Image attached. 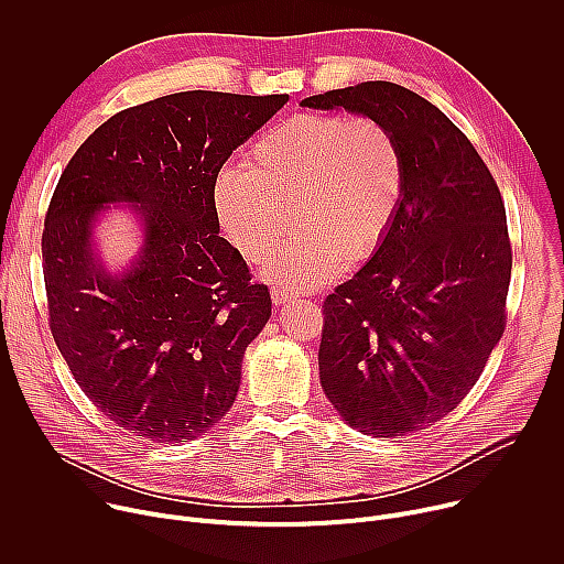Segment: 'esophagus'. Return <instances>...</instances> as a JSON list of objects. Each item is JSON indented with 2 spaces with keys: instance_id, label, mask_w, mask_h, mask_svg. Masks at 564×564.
<instances>
[{
  "instance_id": "1",
  "label": "esophagus",
  "mask_w": 564,
  "mask_h": 564,
  "mask_svg": "<svg viewBox=\"0 0 564 564\" xmlns=\"http://www.w3.org/2000/svg\"><path fill=\"white\" fill-rule=\"evenodd\" d=\"M272 301H274L276 305L290 303V301H294V292H288V290H283V288H272Z\"/></svg>"
}]
</instances>
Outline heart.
<instances>
[{
    "instance_id": "1",
    "label": "heart",
    "mask_w": 564,
    "mask_h": 564,
    "mask_svg": "<svg viewBox=\"0 0 564 564\" xmlns=\"http://www.w3.org/2000/svg\"><path fill=\"white\" fill-rule=\"evenodd\" d=\"M406 192V160L377 118L299 113L268 129L248 167L223 170L214 183L218 220L248 261H263L296 223L265 276L288 292L339 276L350 257L368 259L388 236Z\"/></svg>"
}]
</instances>
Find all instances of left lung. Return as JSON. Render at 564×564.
<instances>
[{
  "label": "left lung",
  "instance_id": "obj_1",
  "mask_svg": "<svg viewBox=\"0 0 564 564\" xmlns=\"http://www.w3.org/2000/svg\"><path fill=\"white\" fill-rule=\"evenodd\" d=\"M301 107L377 118L404 151L388 236L324 301L318 377L359 433L424 431L468 394L507 326L513 254L498 183L435 105L399 85L361 83Z\"/></svg>",
  "mask_w": 564,
  "mask_h": 564
}]
</instances>
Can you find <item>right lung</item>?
Listing matches in <instances>:
<instances>
[{"label": "right lung", "mask_w": 564, "mask_h": 564, "mask_svg": "<svg viewBox=\"0 0 564 564\" xmlns=\"http://www.w3.org/2000/svg\"><path fill=\"white\" fill-rule=\"evenodd\" d=\"M288 96L183 91L129 107L68 160L42 231L53 339L77 386L120 429L163 444L231 409L268 285L218 236L214 183ZM107 202H133L145 246L120 278L90 248Z\"/></svg>", "instance_id": "1"}]
</instances>
